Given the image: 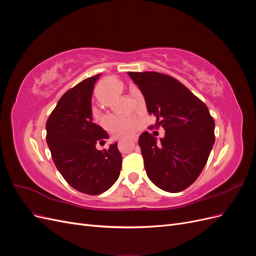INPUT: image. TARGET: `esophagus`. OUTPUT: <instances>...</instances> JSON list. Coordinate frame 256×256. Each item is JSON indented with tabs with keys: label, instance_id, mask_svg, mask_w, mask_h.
I'll list each match as a JSON object with an SVG mask.
<instances>
[{
	"label": "esophagus",
	"instance_id": "1",
	"mask_svg": "<svg viewBox=\"0 0 256 256\" xmlns=\"http://www.w3.org/2000/svg\"><path fill=\"white\" fill-rule=\"evenodd\" d=\"M129 142H130L131 144H134H134L136 143V138H131V140H130Z\"/></svg>",
	"mask_w": 256,
	"mask_h": 256
}]
</instances>
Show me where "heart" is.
I'll list each match as a JSON object with an SVG mask.
<instances>
[{
    "label": "heart",
    "instance_id": "heart-1",
    "mask_svg": "<svg viewBox=\"0 0 256 256\" xmlns=\"http://www.w3.org/2000/svg\"><path fill=\"white\" fill-rule=\"evenodd\" d=\"M118 84L120 82L113 78L104 80L99 84L97 90L99 98L104 99L106 90H109L112 86H114V85ZM104 125L106 128L109 130L114 136H128L134 132V130L138 125V122L136 118H134V116L111 115L106 118Z\"/></svg>",
    "mask_w": 256,
    "mask_h": 256
}]
</instances>
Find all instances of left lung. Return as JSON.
Segmentation results:
<instances>
[{"label":"left lung","instance_id":"obj_1","mask_svg":"<svg viewBox=\"0 0 256 256\" xmlns=\"http://www.w3.org/2000/svg\"><path fill=\"white\" fill-rule=\"evenodd\" d=\"M145 98L148 113L164 127L157 141L148 131L138 138L147 176L158 188L180 192L194 182L214 143V120L207 106L173 76L156 72H128Z\"/></svg>","mask_w":256,"mask_h":256}]
</instances>
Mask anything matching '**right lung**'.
Listing matches in <instances>:
<instances>
[{
    "mask_svg": "<svg viewBox=\"0 0 256 256\" xmlns=\"http://www.w3.org/2000/svg\"><path fill=\"white\" fill-rule=\"evenodd\" d=\"M100 74L83 80L60 97L46 124L47 143L58 172L76 190L97 196L111 188L122 168L118 143L104 152L98 141L109 136L92 122V94Z\"/></svg>",
    "mask_w": 256,
    "mask_h": 256,
    "instance_id": "1",
    "label": "right lung"
}]
</instances>
